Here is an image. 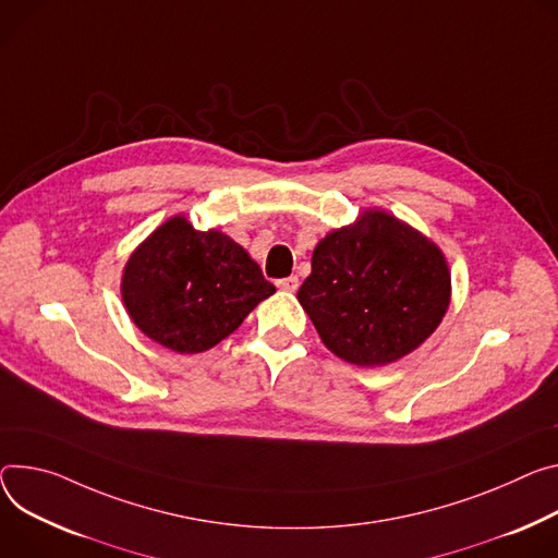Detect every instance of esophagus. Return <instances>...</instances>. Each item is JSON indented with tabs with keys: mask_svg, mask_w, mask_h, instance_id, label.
<instances>
[{
	"mask_svg": "<svg viewBox=\"0 0 558 558\" xmlns=\"http://www.w3.org/2000/svg\"><path fill=\"white\" fill-rule=\"evenodd\" d=\"M278 287H280L282 291H289V293H293V291L300 287V282H298V276H287V278L278 280Z\"/></svg>",
	"mask_w": 558,
	"mask_h": 558,
	"instance_id": "obj_1",
	"label": "esophagus"
}]
</instances>
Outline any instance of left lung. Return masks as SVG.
Returning a JSON list of instances; mask_svg holds the SVG:
<instances>
[{
    "label": "left lung",
    "mask_w": 558,
    "mask_h": 558,
    "mask_svg": "<svg viewBox=\"0 0 558 558\" xmlns=\"http://www.w3.org/2000/svg\"><path fill=\"white\" fill-rule=\"evenodd\" d=\"M451 295L442 251L398 218L369 209L314 248L298 302L338 359L383 367L440 325Z\"/></svg>",
    "instance_id": "1"
}]
</instances>
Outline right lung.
I'll use <instances>...</instances> for the list:
<instances>
[{"instance_id":"obj_1","label":"right lung","mask_w":558,"mask_h":558,"mask_svg":"<svg viewBox=\"0 0 558 558\" xmlns=\"http://www.w3.org/2000/svg\"><path fill=\"white\" fill-rule=\"evenodd\" d=\"M276 293L258 263L218 229L197 231L173 216L133 253L122 300L135 327L178 353H199L233 333Z\"/></svg>"}]
</instances>
